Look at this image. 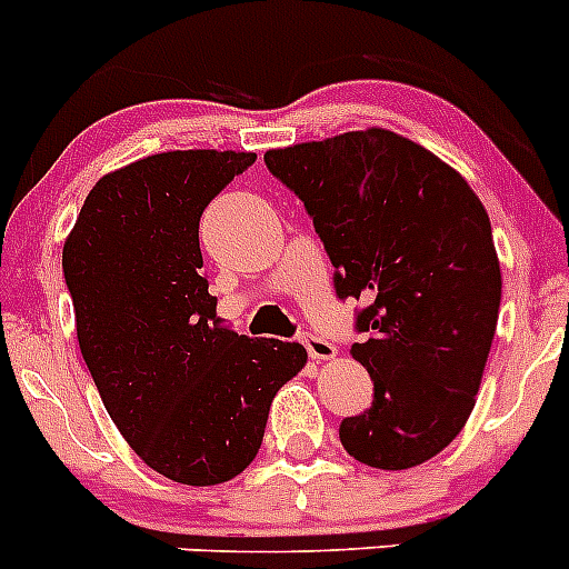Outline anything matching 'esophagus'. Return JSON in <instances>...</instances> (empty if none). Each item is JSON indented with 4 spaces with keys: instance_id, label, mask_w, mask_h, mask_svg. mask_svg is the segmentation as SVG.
I'll list each match as a JSON object with an SVG mask.
<instances>
[{
    "instance_id": "esophagus-1",
    "label": "esophagus",
    "mask_w": 569,
    "mask_h": 569,
    "mask_svg": "<svg viewBox=\"0 0 569 569\" xmlns=\"http://www.w3.org/2000/svg\"><path fill=\"white\" fill-rule=\"evenodd\" d=\"M302 345H306L309 357L317 359V362H328V359L337 357V345H331L328 339L317 337V333H306V337H302Z\"/></svg>"
}]
</instances>
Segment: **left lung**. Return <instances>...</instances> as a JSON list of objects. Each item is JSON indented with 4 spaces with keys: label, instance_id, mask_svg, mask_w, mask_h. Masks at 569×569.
Masks as SVG:
<instances>
[{
    "label": "left lung",
    "instance_id": "1",
    "mask_svg": "<svg viewBox=\"0 0 569 569\" xmlns=\"http://www.w3.org/2000/svg\"><path fill=\"white\" fill-rule=\"evenodd\" d=\"M267 168L302 199L337 269L339 297H362L350 357L373 379V407L339 440L385 471L427 463L475 410L502 274L491 221L452 164L390 129L269 148Z\"/></svg>",
    "mask_w": 569,
    "mask_h": 569
}]
</instances>
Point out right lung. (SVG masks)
Instances as JSON below:
<instances>
[{
	"label": "right lung",
	"instance_id": "1",
	"mask_svg": "<svg viewBox=\"0 0 569 569\" xmlns=\"http://www.w3.org/2000/svg\"><path fill=\"white\" fill-rule=\"evenodd\" d=\"M252 151H164L94 182L63 241L83 362L146 466L219 486L254 460L269 407L309 353L221 326L199 219Z\"/></svg>",
	"mask_w": 569,
	"mask_h": 569
}]
</instances>
